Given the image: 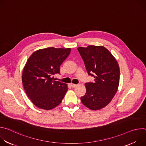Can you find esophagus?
Instances as JSON below:
<instances>
[{"label":"esophagus","instance_id":"obj_1","mask_svg":"<svg viewBox=\"0 0 146 146\" xmlns=\"http://www.w3.org/2000/svg\"><path fill=\"white\" fill-rule=\"evenodd\" d=\"M70 86H72V87H73V88H74V87H76V86H77V85H76V84H73V83H71V84H70Z\"/></svg>","mask_w":146,"mask_h":146}]
</instances>
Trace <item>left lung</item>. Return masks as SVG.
<instances>
[{
    "mask_svg": "<svg viewBox=\"0 0 146 146\" xmlns=\"http://www.w3.org/2000/svg\"><path fill=\"white\" fill-rule=\"evenodd\" d=\"M88 75L94 82L86 83V93L81 97L83 105L92 110L106 106L116 94L119 82V68L115 58L102 46L78 47Z\"/></svg>",
    "mask_w": 146,
    "mask_h": 146,
    "instance_id": "8db88e82",
    "label": "left lung"
}]
</instances>
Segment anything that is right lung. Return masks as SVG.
Wrapping results in <instances>:
<instances>
[{
	"label": "right lung",
	"instance_id": "add662e5",
	"mask_svg": "<svg viewBox=\"0 0 146 146\" xmlns=\"http://www.w3.org/2000/svg\"><path fill=\"white\" fill-rule=\"evenodd\" d=\"M71 49L48 47L35 51L24 68L22 81L25 91L36 107L46 110L58 106L68 88L65 83L55 81L59 67Z\"/></svg>",
	"mask_w": 146,
	"mask_h": 146
}]
</instances>
